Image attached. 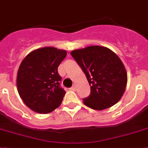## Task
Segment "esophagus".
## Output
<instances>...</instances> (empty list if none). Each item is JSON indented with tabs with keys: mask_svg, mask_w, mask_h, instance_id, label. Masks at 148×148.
<instances>
[{
	"mask_svg": "<svg viewBox=\"0 0 148 148\" xmlns=\"http://www.w3.org/2000/svg\"><path fill=\"white\" fill-rule=\"evenodd\" d=\"M70 89L71 91H76V86H73L72 87H71Z\"/></svg>",
	"mask_w": 148,
	"mask_h": 148,
	"instance_id": "esophagus-1",
	"label": "esophagus"
}]
</instances>
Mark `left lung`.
<instances>
[{"label":"left lung","instance_id":"left-lung-1","mask_svg":"<svg viewBox=\"0 0 148 148\" xmlns=\"http://www.w3.org/2000/svg\"><path fill=\"white\" fill-rule=\"evenodd\" d=\"M71 55L82 68L91 92L84 104L101 110L114 105L123 95L127 73L122 61L107 47L90 46L71 51Z\"/></svg>","mask_w":148,"mask_h":148}]
</instances>
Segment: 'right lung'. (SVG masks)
I'll return each instance as SVG.
<instances>
[{
    "label": "right lung",
    "instance_id": "add662e5",
    "mask_svg": "<svg viewBox=\"0 0 148 148\" xmlns=\"http://www.w3.org/2000/svg\"><path fill=\"white\" fill-rule=\"evenodd\" d=\"M67 55L63 49L43 47L32 51L21 62L16 85L27 106L39 114H48L60 106L65 91L60 86L58 67Z\"/></svg>",
    "mask_w": 148,
    "mask_h": 148
}]
</instances>
